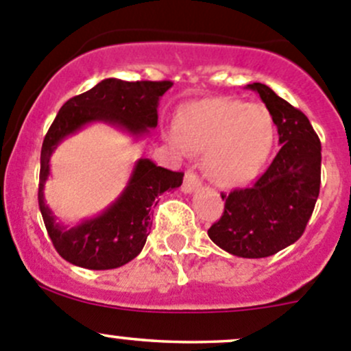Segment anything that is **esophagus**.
Segmentation results:
<instances>
[{
    "label": "esophagus",
    "instance_id": "34e87169",
    "mask_svg": "<svg viewBox=\"0 0 351 351\" xmlns=\"http://www.w3.org/2000/svg\"><path fill=\"white\" fill-rule=\"evenodd\" d=\"M200 185H202L200 178H198V176H197L193 171H189V173H186V175H185V178H183L182 190H183V192H185V193H192L193 190H197Z\"/></svg>",
    "mask_w": 351,
    "mask_h": 351
}]
</instances>
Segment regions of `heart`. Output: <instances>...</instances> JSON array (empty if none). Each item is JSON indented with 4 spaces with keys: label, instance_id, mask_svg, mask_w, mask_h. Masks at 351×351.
<instances>
[{
    "label": "heart",
    "instance_id": "1",
    "mask_svg": "<svg viewBox=\"0 0 351 351\" xmlns=\"http://www.w3.org/2000/svg\"><path fill=\"white\" fill-rule=\"evenodd\" d=\"M176 143L205 153V171L224 189L253 182L275 143L270 110L234 98H204L183 105L176 115Z\"/></svg>",
    "mask_w": 351,
    "mask_h": 351
}]
</instances>
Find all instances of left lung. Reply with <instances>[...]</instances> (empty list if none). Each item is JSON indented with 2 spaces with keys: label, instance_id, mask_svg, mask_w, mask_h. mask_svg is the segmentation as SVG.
<instances>
[{
  "label": "left lung",
  "instance_id": "8db88e82",
  "mask_svg": "<svg viewBox=\"0 0 351 351\" xmlns=\"http://www.w3.org/2000/svg\"><path fill=\"white\" fill-rule=\"evenodd\" d=\"M278 130V151L253 186L234 190L208 229L219 247L239 258H267L302 236L321 185V143L309 119L267 84L253 83Z\"/></svg>",
  "mask_w": 351,
  "mask_h": 351
}]
</instances>
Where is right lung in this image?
Returning <instances> with one entry per match:
<instances>
[{
    "mask_svg": "<svg viewBox=\"0 0 351 351\" xmlns=\"http://www.w3.org/2000/svg\"><path fill=\"white\" fill-rule=\"evenodd\" d=\"M171 81H100L97 86L67 100L45 134L40 151L38 207L45 229L58 253L69 263L88 270H110L129 263L143 251L151 229L156 198L182 185L183 173L156 166L151 159L136 161L127 186L104 212L74 228L59 222L44 198V185L51 175V156L66 137L93 122L110 123L132 136H149L158 125L159 98Z\"/></svg>",
    "mask_w": 351,
    "mask_h": 351,
    "instance_id": "add662e5",
    "label": "right lung"
}]
</instances>
